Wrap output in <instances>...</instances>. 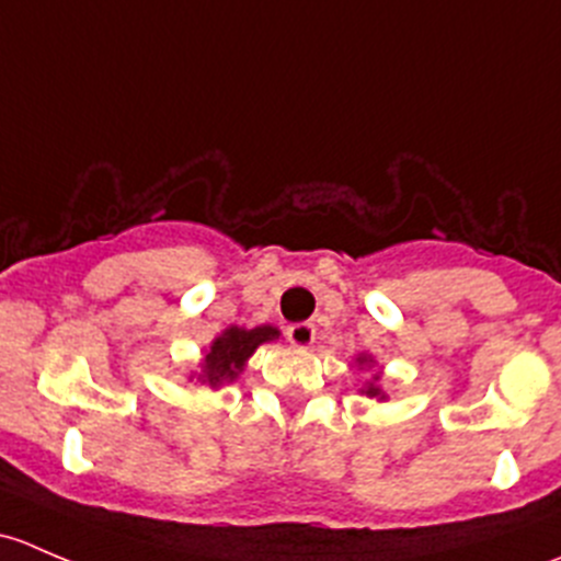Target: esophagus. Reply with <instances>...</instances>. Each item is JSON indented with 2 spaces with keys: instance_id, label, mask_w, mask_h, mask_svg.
Segmentation results:
<instances>
[{
  "instance_id": "esophagus-1",
  "label": "esophagus",
  "mask_w": 561,
  "mask_h": 561,
  "mask_svg": "<svg viewBox=\"0 0 561 561\" xmlns=\"http://www.w3.org/2000/svg\"><path fill=\"white\" fill-rule=\"evenodd\" d=\"M314 336L317 333L312 322H296V325L287 328V339H290V344H296V347H312Z\"/></svg>"
}]
</instances>
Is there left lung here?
Returning <instances> with one entry per match:
<instances>
[{
	"mask_svg": "<svg viewBox=\"0 0 561 561\" xmlns=\"http://www.w3.org/2000/svg\"><path fill=\"white\" fill-rule=\"evenodd\" d=\"M355 364H358L360 369H371V366H375L377 360H375V355H369V353H358V358H355ZM380 380H382V369H380V371H375V375H371L369 380H366L364 386L358 388V393H360V396H366V399L386 401V399H388V393H386V390H382Z\"/></svg>",
	"mask_w": 561,
	"mask_h": 561,
	"instance_id": "8db88e82",
	"label": "left lung"
}]
</instances>
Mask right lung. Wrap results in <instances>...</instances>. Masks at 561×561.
Here are the masks:
<instances>
[{
	"mask_svg": "<svg viewBox=\"0 0 561 561\" xmlns=\"http://www.w3.org/2000/svg\"><path fill=\"white\" fill-rule=\"evenodd\" d=\"M282 331L276 325H257V328H225L219 336H214L211 347H203V358L195 371H190V380H197L201 386L214 390L230 386L239 380L247 369V360L252 358L254 350L265 342H276Z\"/></svg>",
	"mask_w": 561,
	"mask_h": 561,
	"instance_id": "1",
	"label": "right lung"
}]
</instances>
